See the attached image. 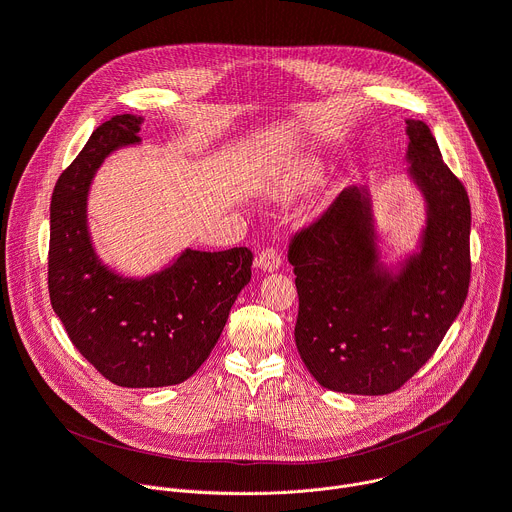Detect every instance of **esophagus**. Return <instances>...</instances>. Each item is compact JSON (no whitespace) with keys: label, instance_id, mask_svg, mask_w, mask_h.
<instances>
[{"label":"esophagus","instance_id":"1","mask_svg":"<svg viewBox=\"0 0 512 512\" xmlns=\"http://www.w3.org/2000/svg\"><path fill=\"white\" fill-rule=\"evenodd\" d=\"M257 267L263 271H275L281 267V255L275 247H267L261 251V255L257 257Z\"/></svg>","mask_w":512,"mask_h":512}]
</instances>
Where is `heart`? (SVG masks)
I'll use <instances>...</instances> for the list:
<instances>
[{"mask_svg": "<svg viewBox=\"0 0 512 512\" xmlns=\"http://www.w3.org/2000/svg\"><path fill=\"white\" fill-rule=\"evenodd\" d=\"M312 176H314V170H312V168H308V170L300 172V174H298L294 180H291V182L287 184V190H296V188L304 186V182H308Z\"/></svg>", "mask_w": 512, "mask_h": 512, "instance_id": "b5f03b06", "label": "heart"}]
</instances>
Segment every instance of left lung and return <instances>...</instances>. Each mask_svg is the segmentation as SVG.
I'll return each mask as SVG.
<instances>
[{
  "instance_id": "8db88e82",
  "label": "left lung",
  "mask_w": 512,
  "mask_h": 512,
  "mask_svg": "<svg viewBox=\"0 0 512 512\" xmlns=\"http://www.w3.org/2000/svg\"><path fill=\"white\" fill-rule=\"evenodd\" d=\"M409 176L427 204L419 253L397 275L379 261L367 188H346L287 259L300 298L296 346L326 389L387 395L440 346L470 285V200L423 121L407 119Z\"/></svg>"
}]
</instances>
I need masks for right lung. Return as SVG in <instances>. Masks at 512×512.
<instances>
[{"label": "right lung", "instance_id": "right-lung-1", "mask_svg": "<svg viewBox=\"0 0 512 512\" xmlns=\"http://www.w3.org/2000/svg\"><path fill=\"white\" fill-rule=\"evenodd\" d=\"M141 117L99 125L58 178L50 202V304L70 342L111 383L129 389L190 379L221 338L253 253L186 249L143 279L101 263L87 225L91 182L109 154L139 143Z\"/></svg>", "mask_w": 512, "mask_h": 512}]
</instances>
